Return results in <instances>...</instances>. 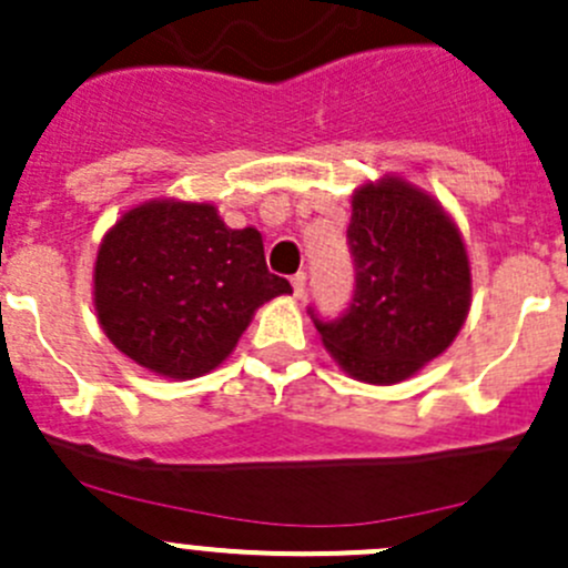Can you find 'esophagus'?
<instances>
[{
  "label": "esophagus",
  "mask_w": 568,
  "mask_h": 568,
  "mask_svg": "<svg viewBox=\"0 0 568 568\" xmlns=\"http://www.w3.org/2000/svg\"><path fill=\"white\" fill-rule=\"evenodd\" d=\"M292 292H295V297L306 295V273H295L292 276Z\"/></svg>",
  "instance_id": "34e87169"
}]
</instances>
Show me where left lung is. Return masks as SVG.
Segmentation results:
<instances>
[{"label":"left lung","instance_id":"obj_1","mask_svg":"<svg viewBox=\"0 0 568 568\" xmlns=\"http://www.w3.org/2000/svg\"><path fill=\"white\" fill-rule=\"evenodd\" d=\"M356 290L336 320L314 325L351 378L389 386L453 345L469 314L473 273L464 240L436 199L397 176L353 193L347 226Z\"/></svg>","mask_w":568,"mask_h":568}]
</instances>
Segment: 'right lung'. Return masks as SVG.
Returning <instances> with one entry per match:
<instances>
[{
	"label": "right lung",
	"instance_id": "add662e5",
	"mask_svg": "<svg viewBox=\"0 0 568 568\" xmlns=\"http://www.w3.org/2000/svg\"><path fill=\"white\" fill-rule=\"evenodd\" d=\"M292 286L273 276L256 229H229L212 204L145 201L104 234L93 303L106 339L165 378L226 362L251 317Z\"/></svg>",
	"mask_w": 568,
	"mask_h": 568
}]
</instances>
